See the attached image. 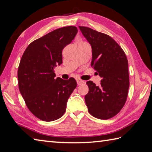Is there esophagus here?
<instances>
[{
	"label": "esophagus",
	"instance_id": "34e87169",
	"mask_svg": "<svg viewBox=\"0 0 152 152\" xmlns=\"http://www.w3.org/2000/svg\"><path fill=\"white\" fill-rule=\"evenodd\" d=\"M77 85H80L84 84V83H85L84 80H80V79H77Z\"/></svg>",
	"mask_w": 152,
	"mask_h": 152
}]
</instances>
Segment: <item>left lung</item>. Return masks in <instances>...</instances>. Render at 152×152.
<instances>
[{"instance_id":"left-lung-1","label":"left lung","mask_w":152,"mask_h":152,"mask_svg":"<svg viewBox=\"0 0 152 152\" xmlns=\"http://www.w3.org/2000/svg\"><path fill=\"white\" fill-rule=\"evenodd\" d=\"M79 27L91 45V66L102 77L99 86L91 80L86 82L89 91L85 97L86 105L90 114L96 118L110 119L121 110L127 98V58L121 47L110 36L90 27Z\"/></svg>"}]
</instances>
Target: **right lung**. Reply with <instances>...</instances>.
Segmentation results:
<instances>
[{"label": "right lung", "mask_w": 152, "mask_h": 152, "mask_svg": "<svg viewBox=\"0 0 152 152\" xmlns=\"http://www.w3.org/2000/svg\"><path fill=\"white\" fill-rule=\"evenodd\" d=\"M75 26L51 31L29 45L18 67L20 92L34 115L45 121L62 116L68 98L76 88L75 79H56L54 67L62 64V50L77 35Z\"/></svg>", "instance_id": "right-lung-1"}]
</instances>
